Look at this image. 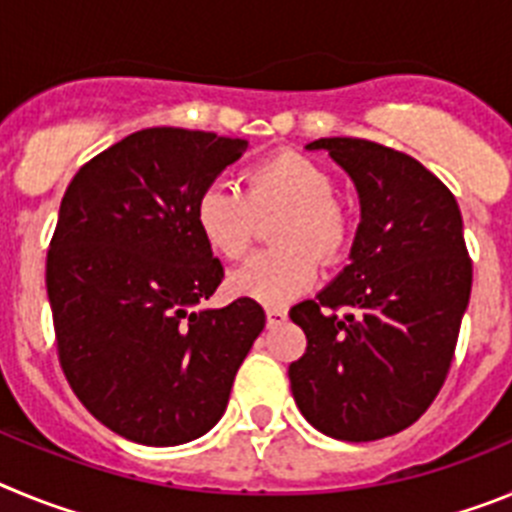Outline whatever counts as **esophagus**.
I'll return each mask as SVG.
<instances>
[{"label": "esophagus", "instance_id": "esophagus-1", "mask_svg": "<svg viewBox=\"0 0 512 512\" xmlns=\"http://www.w3.org/2000/svg\"><path fill=\"white\" fill-rule=\"evenodd\" d=\"M284 320H287V310H284V307H269V310H266V323H269V328L282 325Z\"/></svg>", "mask_w": 512, "mask_h": 512}]
</instances>
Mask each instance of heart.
<instances>
[{
  "instance_id": "obj_1",
  "label": "heart",
  "mask_w": 512,
  "mask_h": 512,
  "mask_svg": "<svg viewBox=\"0 0 512 512\" xmlns=\"http://www.w3.org/2000/svg\"><path fill=\"white\" fill-rule=\"evenodd\" d=\"M336 179L312 158L279 151L243 169L241 189L207 184L194 202L202 241L223 259H238L251 246L259 220L274 217L271 241L230 274L233 295L284 307L318 279V259H341L351 241V220L336 200Z\"/></svg>"
}]
</instances>
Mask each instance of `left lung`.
<instances>
[{
	"instance_id": "obj_1",
	"label": "left lung",
	"mask_w": 512,
	"mask_h": 512,
	"mask_svg": "<svg viewBox=\"0 0 512 512\" xmlns=\"http://www.w3.org/2000/svg\"><path fill=\"white\" fill-rule=\"evenodd\" d=\"M307 148H325L354 179L361 223L351 264L289 310L307 336L289 384L320 433L377 441L431 408L454 361L472 292L461 212L451 189L408 153L364 138Z\"/></svg>"
}]
</instances>
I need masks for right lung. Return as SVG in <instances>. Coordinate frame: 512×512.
Listing matches in <instances>:
<instances>
[{
	"instance_id": "right-lung-1",
	"label": "right lung",
	"mask_w": 512,
	"mask_h": 512,
	"mask_svg": "<svg viewBox=\"0 0 512 512\" xmlns=\"http://www.w3.org/2000/svg\"><path fill=\"white\" fill-rule=\"evenodd\" d=\"M246 146L138 130L63 194L45 261L58 361L81 405L128 441L176 446L210 431L264 330V307L248 297L192 312L223 282L194 202Z\"/></svg>"
}]
</instances>
